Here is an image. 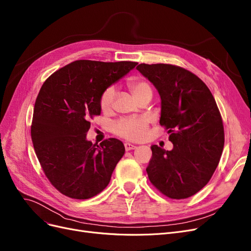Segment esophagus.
<instances>
[{"instance_id":"34e87169","label":"esophagus","mask_w":251,"mask_h":251,"mask_svg":"<svg viewBox=\"0 0 251 251\" xmlns=\"http://www.w3.org/2000/svg\"><path fill=\"white\" fill-rule=\"evenodd\" d=\"M124 147H125V150H126V151H130V150L136 149V146H134V145H132V144H130V143H125V144H124Z\"/></svg>"}]
</instances>
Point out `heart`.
Here are the masks:
<instances>
[{
	"label": "heart",
	"instance_id": "1",
	"mask_svg": "<svg viewBox=\"0 0 251 251\" xmlns=\"http://www.w3.org/2000/svg\"><path fill=\"white\" fill-rule=\"evenodd\" d=\"M128 87L137 100L147 93H152L151 84L141 78L130 79L128 81ZM115 95L116 90L113 86L107 87L102 92L100 100V105L102 112H108L113 107ZM148 127L149 122L145 118H122L113 124L112 129L113 132L118 136L130 140H140L145 137Z\"/></svg>",
	"mask_w": 251,
	"mask_h": 251
}]
</instances>
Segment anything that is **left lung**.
<instances>
[{
  "mask_svg": "<svg viewBox=\"0 0 251 251\" xmlns=\"http://www.w3.org/2000/svg\"><path fill=\"white\" fill-rule=\"evenodd\" d=\"M161 97L160 124L168 130L171 151L152 145L149 179L171 199H186L210 180L225 145L223 119L206 84L190 71L173 64L136 67Z\"/></svg>",
  "mask_w": 251,
  "mask_h": 251,
  "instance_id": "1",
  "label": "left lung"
}]
</instances>
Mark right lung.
<instances>
[{
  "label": "right lung",
  "mask_w": 251,
  "mask_h": 251,
  "mask_svg": "<svg viewBox=\"0 0 251 251\" xmlns=\"http://www.w3.org/2000/svg\"><path fill=\"white\" fill-rule=\"evenodd\" d=\"M134 61L75 60L41 87L30 127L36 155L52 186L73 199L103 191L124 155L121 140L86 139L90 119L100 115L102 92L136 67Z\"/></svg>",
  "instance_id": "add662e5"
}]
</instances>
